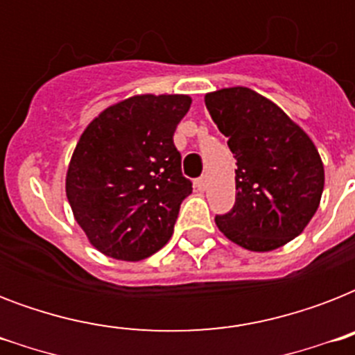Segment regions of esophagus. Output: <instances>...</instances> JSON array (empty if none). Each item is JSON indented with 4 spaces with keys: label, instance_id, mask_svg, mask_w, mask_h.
<instances>
[{
    "label": "esophagus",
    "instance_id": "obj_1",
    "mask_svg": "<svg viewBox=\"0 0 355 355\" xmlns=\"http://www.w3.org/2000/svg\"><path fill=\"white\" fill-rule=\"evenodd\" d=\"M206 186H208V180H206V177H200L195 180V188L199 189V191H205Z\"/></svg>",
    "mask_w": 355,
    "mask_h": 355
}]
</instances>
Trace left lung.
<instances>
[{
	"mask_svg": "<svg viewBox=\"0 0 355 355\" xmlns=\"http://www.w3.org/2000/svg\"><path fill=\"white\" fill-rule=\"evenodd\" d=\"M206 108L236 158V202L216 216L239 247L265 252L286 245L311 221L324 188L313 141L275 103L250 88L206 94Z\"/></svg>",
	"mask_w": 355,
	"mask_h": 355,
	"instance_id": "1",
	"label": "left lung"
}]
</instances>
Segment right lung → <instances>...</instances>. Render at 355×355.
Instances as JSON below:
<instances>
[{"label": "right lung", "mask_w": 355, "mask_h": 355, "mask_svg": "<svg viewBox=\"0 0 355 355\" xmlns=\"http://www.w3.org/2000/svg\"><path fill=\"white\" fill-rule=\"evenodd\" d=\"M188 96H136L99 114L75 147L66 195L97 250L138 261L173 236L191 180L173 134Z\"/></svg>", "instance_id": "add662e5"}]
</instances>
